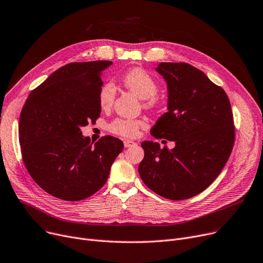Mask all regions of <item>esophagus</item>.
Segmentation results:
<instances>
[{
	"mask_svg": "<svg viewBox=\"0 0 263 263\" xmlns=\"http://www.w3.org/2000/svg\"><path fill=\"white\" fill-rule=\"evenodd\" d=\"M136 144L134 143V142H132V141H129V140H126V141H123V146H124V148H129V147H132V146H135Z\"/></svg>",
	"mask_w": 263,
	"mask_h": 263,
	"instance_id": "34e87169",
	"label": "esophagus"
}]
</instances>
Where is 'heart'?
Returning <instances> with one entry per match:
<instances>
[{
	"label": "heart",
	"instance_id": "heart-1",
	"mask_svg": "<svg viewBox=\"0 0 263 263\" xmlns=\"http://www.w3.org/2000/svg\"><path fill=\"white\" fill-rule=\"evenodd\" d=\"M121 82L128 89L144 100V105L147 108L156 107L160 99L157 96L159 90L158 82L149 72L142 68H134L127 71L121 77ZM116 97V87L112 81L103 83L98 92L99 105L103 109H107L113 105ZM144 126V122L140 119L131 118H115L108 124V131L116 135L133 139Z\"/></svg>",
	"mask_w": 263,
	"mask_h": 263
}]
</instances>
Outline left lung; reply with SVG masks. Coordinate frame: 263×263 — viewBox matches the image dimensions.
Returning a JSON list of instances; mask_svg holds the SVG:
<instances>
[{
  "label": "left lung",
  "instance_id": "obj_1",
  "mask_svg": "<svg viewBox=\"0 0 263 263\" xmlns=\"http://www.w3.org/2000/svg\"><path fill=\"white\" fill-rule=\"evenodd\" d=\"M157 71L167 82L168 112L150 132L176 146L142 143L139 173L158 195L187 199L208 187L230 157L236 139L231 105L225 90L194 66L161 63Z\"/></svg>",
  "mask_w": 263,
  "mask_h": 263
}]
</instances>
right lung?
<instances>
[{"label":"right lung","mask_w":263,"mask_h":263,"mask_svg":"<svg viewBox=\"0 0 263 263\" xmlns=\"http://www.w3.org/2000/svg\"><path fill=\"white\" fill-rule=\"evenodd\" d=\"M112 62L67 64L27 97L19 119V143L25 167L50 195L85 199L106 182L110 166L123 149L114 136L95 143L81 128L101 113L100 72Z\"/></svg>","instance_id":"1"}]
</instances>
